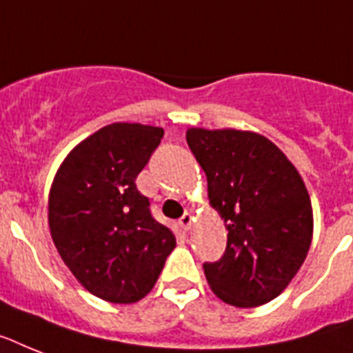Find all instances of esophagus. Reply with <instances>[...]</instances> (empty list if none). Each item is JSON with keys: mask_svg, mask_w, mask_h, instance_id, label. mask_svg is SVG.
<instances>
[{"mask_svg": "<svg viewBox=\"0 0 353 353\" xmlns=\"http://www.w3.org/2000/svg\"><path fill=\"white\" fill-rule=\"evenodd\" d=\"M192 221H194V217H192L190 212H186V214H183L181 219H179V226H181L183 230H188L192 226Z\"/></svg>", "mask_w": 353, "mask_h": 353, "instance_id": "esophagus-1", "label": "esophagus"}]
</instances>
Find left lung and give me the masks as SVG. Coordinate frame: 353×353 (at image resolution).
I'll return each instance as SVG.
<instances>
[{"mask_svg": "<svg viewBox=\"0 0 353 353\" xmlns=\"http://www.w3.org/2000/svg\"><path fill=\"white\" fill-rule=\"evenodd\" d=\"M186 141L228 230L225 254L203 265L206 281L228 305H265L285 290L310 248L305 183L285 154L254 132L190 128Z\"/></svg>", "mask_w": 353, "mask_h": 353, "instance_id": "left-lung-1", "label": "left lung"}]
</instances>
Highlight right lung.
<instances>
[{
    "label": "right lung",
    "mask_w": 353,
    "mask_h": 353,
    "mask_svg": "<svg viewBox=\"0 0 353 353\" xmlns=\"http://www.w3.org/2000/svg\"><path fill=\"white\" fill-rule=\"evenodd\" d=\"M163 128L112 123L79 143L54 177L48 226L68 270L96 297L136 303L154 288L176 237L136 179Z\"/></svg>",
    "instance_id": "add662e5"
}]
</instances>
